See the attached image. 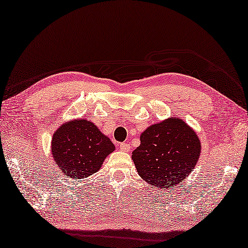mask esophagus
<instances>
[{
  "instance_id": "34e87169",
  "label": "esophagus",
  "mask_w": 248,
  "mask_h": 248,
  "mask_svg": "<svg viewBox=\"0 0 248 248\" xmlns=\"http://www.w3.org/2000/svg\"><path fill=\"white\" fill-rule=\"evenodd\" d=\"M131 149V147L128 143H121L120 144V150L124 151V152H129Z\"/></svg>"
}]
</instances>
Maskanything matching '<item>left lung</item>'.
I'll return each mask as SVG.
<instances>
[{
  "label": "left lung",
  "mask_w": 248,
  "mask_h": 248,
  "mask_svg": "<svg viewBox=\"0 0 248 248\" xmlns=\"http://www.w3.org/2000/svg\"><path fill=\"white\" fill-rule=\"evenodd\" d=\"M200 140L196 132L177 117L147 128L140 145L132 152L139 175L157 188H170L186 179L199 159Z\"/></svg>",
  "instance_id": "1"
}]
</instances>
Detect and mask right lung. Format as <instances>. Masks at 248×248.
Listing matches in <instances>:
<instances>
[{
    "label": "right lung",
    "mask_w": 248,
    "mask_h": 248,
    "mask_svg": "<svg viewBox=\"0 0 248 248\" xmlns=\"http://www.w3.org/2000/svg\"><path fill=\"white\" fill-rule=\"evenodd\" d=\"M51 149L62 172L72 179H83L101 168L115 146L92 121L76 119L55 131Z\"/></svg>",
    "instance_id": "1"
}]
</instances>
